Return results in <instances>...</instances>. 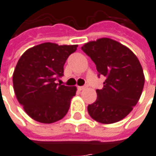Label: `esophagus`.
<instances>
[{
	"instance_id": "obj_1",
	"label": "esophagus",
	"mask_w": 156,
	"mask_h": 156,
	"mask_svg": "<svg viewBox=\"0 0 156 156\" xmlns=\"http://www.w3.org/2000/svg\"><path fill=\"white\" fill-rule=\"evenodd\" d=\"M77 88H78L79 91H83V90H85V89L87 88V87H78Z\"/></svg>"
}]
</instances>
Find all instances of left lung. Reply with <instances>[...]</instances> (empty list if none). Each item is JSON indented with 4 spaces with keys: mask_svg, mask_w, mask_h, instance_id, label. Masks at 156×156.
Masks as SVG:
<instances>
[{
    "mask_svg": "<svg viewBox=\"0 0 156 156\" xmlns=\"http://www.w3.org/2000/svg\"><path fill=\"white\" fill-rule=\"evenodd\" d=\"M81 49L106 77L103 88L96 90V101L87 106L90 116L103 124L121 121L137 105L144 89L139 60L128 47L106 37L85 43Z\"/></svg>",
    "mask_w": 156,
    "mask_h": 156,
    "instance_id": "obj_1",
    "label": "left lung"
}]
</instances>
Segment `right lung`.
I'll use <instances>...</instances> for the list:
<instances>
[{"label": "right lung", "instance_id": "add662e5", "mask_svg": "<svg viewBox=\"0 0 156 156\" xmlns=\"http://www.w3.org/2000/svg\"><path fill=\"white\" fill-rule=\"evenodd\" d=\"M78 45L45 42L30 47L18 61L12 75L15 95L33 120L50 124L67 114L76 87L56 83L68 57Z\"/></svg>", "mask_w": 156, "mask_h": 156}]
</instances>
